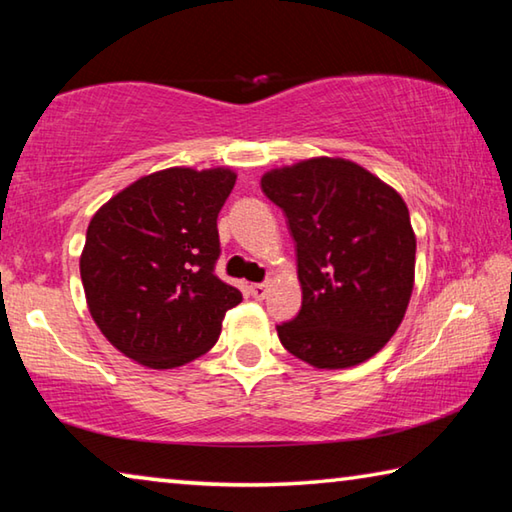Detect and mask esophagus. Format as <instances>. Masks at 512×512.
I'll use <instances>...</instances> for the list:
<instances>
[{
    "label": "esophagus",
    "mask_w": 512,
    "mask_h": 512,
    "mask_svg": "<svg viewBox=\"0 0 512 512\" xmlns=\"http://www.w3.org/2000/svg\"><path fill=\"white\" fill-rule=\"evenodd\" d=\"M249 292H251V297H254V299H265L267 286H265V283H251Z\"/></svg>",
    "instance_id": "1"
}]
</instances>
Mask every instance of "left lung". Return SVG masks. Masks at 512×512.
<instances>
[{"label": "left lung", "instance_id": "obj_1", "mask_svg": "<svg viewBox=\"0 0 512 512\" xmlns=\"http://www.w3.org/2000/svg\"><path fill=\"white\" fill-rule=\"evenodd\" d=\"M261 188L297 242L301 311L281 345L345 370L388 345L415 286V231L399 192L354 161L315 156L265 172Z\"/></svg>", "mask_w": 512, "mask_h": 512}]
</instances>
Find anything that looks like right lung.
<instances>
[{
    "instance_id": "right-lung-1",
    "label": "right lung",
    "mask_w": 512,
    "mask_h": 512,
    "mask_svg": "<svg viewBox=\"0 0 512 512\" xmlns=\"http://www.w3.org/2000/svg\"><path fill=\"white\" fill-rule=\"evenodd\" d=\"M236 179L231 167H167L92 215L79 258L88 311L117 351L149 370L204 356L242 301L215 274L217 213Z\"/></svg>"
}]
</instances>
